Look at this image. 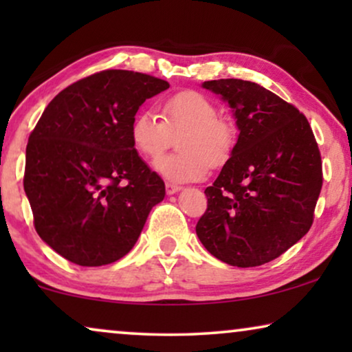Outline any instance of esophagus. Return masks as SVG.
<instances>
[{"label":"esophagus","mask_w":352,"mask_h":352,"mask_svg":"<svg viewBox=\"0 0 352 352\" xmlns=\"http://www.w3.org/2000/svg\"><path fill=\"white\" fill-rule=\"evenodd\" d=\"M165 189H166V194L168 195H175V194H177V192L181 190V186H176V184H171V182H166Z\"/></svg>","instance_id":"obj_1"}]
</instances>
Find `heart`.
Listing matches in <instances>:
<instances>
[{
    "label": "heart",
    "mask_w": 352,
    "mask_h": 352,
    "mask_svg": "<svg viewBox=\"0 0 352 352\" xmlns=\"http://www.w3.org/2000/svg\"><path fill=\"white\" fill-rule=\"evenodd\" d=\"M218 107L197 91H181L162 104V118L142 110L131 123V141L147 158H157L177 139L179 153L158 158L155 170L171 182H194L208 175L210 165L223 166L232 155L235 128L218 117Z\"/></svg>",
    "instance_id": "b5f03b06"
}]
</instances>
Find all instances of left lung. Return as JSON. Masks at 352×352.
<instances>
[{"instance_id":"obj_1","label":"left lung","mask_w":352,"mask_h":352,"mask_svg":"<svg viewBox=\"0 0 352 352\" xmlns=\"http://www.w3.org/2000/svg\"><path fill=\"white\" fill-rule=\"evenodd\" d=\"M232 109L239 139L206 187L197 235L214 258L237 267L272 261L305 237L322 189V160L305 115L253 81H205Z\"/></svg>"}]
</instances>
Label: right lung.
<instances>
[{
    "instance_id": "add662e5",
    "label": "right lung",
    "mask_w": 352,
    "mask_h": 352,
    "mask_svg": "<svg viewBox=\"0 0 352 352\" xmlns=\"http://www.w3.org/2000/svg\"><path fill=\"white\" fill-rule=\"evenodd\" d=\"M168 81L104 70L47 104L27 144L23 189L45 243L78 266H104L138 242L165 182L131 141L139 107Z\"/></svg>"
}]
</instances>
